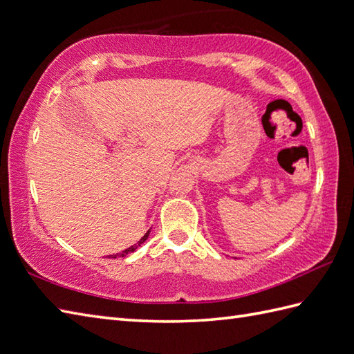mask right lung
<instances>
[{
  "label": "right lung",
  "mask_w": 354,
  "mask_h": 354,
  "mask_svg": "<svg viewBox=\"0 0 354 354\" xmlns=\"http://www.w3.org/2000/svg\"><path fill=\"white\" fill-rule=\"evenodd\" d=\"M149 234H151V229H149V231H147L143 236H142V240H140L137 244H134V245H131V248H128V249H125V250H123V252H120V253H116V254H110V257L111 258H118V257H125V254H128V253H131V252H134L137 248H140V245H142L146 240H147V236H149Z\"/></svg>",
  "instance_id": "1"
}]
</instances>
